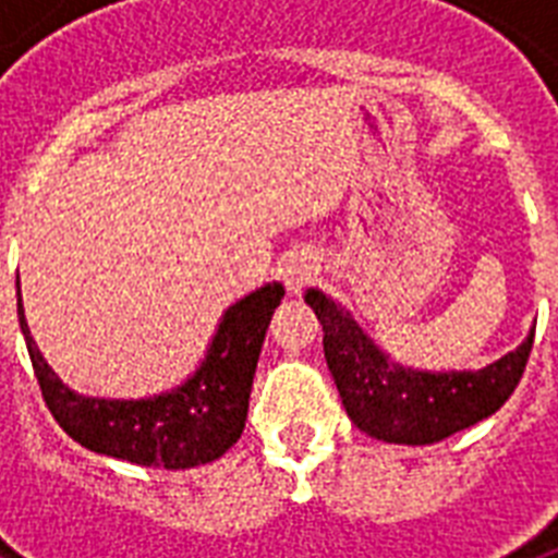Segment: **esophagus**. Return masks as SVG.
<instances>
[{
	"mask_svg": "<svg viewBox=\"0 0 558 558\" xmlns=\"http://www.w3.org/2000/svg\"><path fill=\"white\" fill-rule=\"evenodd\" d=\"M315 275H318V263H315V257H310V254L304 252L292 254L287 260V266H283V283H287L289 295H301V289L310 287L315 280Z\"/></svg>",
	"mask_w": 558,
	"mask_h": 558,
	"instance_id": "esophagus-1",
	"label": "esophagus"
}]
</instances>
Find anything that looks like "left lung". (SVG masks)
<instances>
[{"instance_id": "1", "label": "left lung", "mask_w": 558, "mask_h": 558, "mask_svg": "<svg viewBox=\"0 0 558 558\" xmlns=\"http://www.w3.org/2000/svg\"><path fill=\"white\" fill-rule=\"evenodd\" d=\"M304 301L324 327V359L344 411L385 442L428 446L493 416L512 397L533 350V330L519 348L481 371H414L390 362L356 318L318 289Z\"/></svg>"}]
</instances>
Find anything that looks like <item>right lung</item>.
Here are the masks:
<instances>
[{
	"label": "right lung",
	"instance_id": "1",
	"mask_svg": "<svg viewBox=\"0 0 558 558\" xmlns=\"http://www.w3.org/2000/svg\"><path fill=\"white\" fill-rule=\"evenodd\" d=\"M283 287L254 289L219 318L208 356L191 379L147 399H98L57 379L31 339L16 275V313L48 411L83 449L138 466L191 469L222 458L245 428L254 367Z\"/></svg>",
	"mask_w": 558,
	"mask_h": 558
}]
</instances>
